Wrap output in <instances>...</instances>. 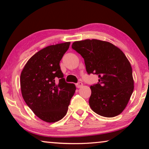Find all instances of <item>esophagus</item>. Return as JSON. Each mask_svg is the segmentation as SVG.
<instances>
[{"instance_id": "obj_1", "label": "esophagus", "mask_w": 149, "mask_h": 149, "mask_svg": "<svg viewBox=\"0 0 149 149\" xmlns=\"http://www.w3.org/2000/svg\"><path fill=\"white\" fill-rule=\"evenodd\" d=\"M83 85V83H81V82H78L77 83H76V87H77V88H81Z\"/></svg>"}]
</instances>
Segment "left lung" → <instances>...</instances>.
Returning <instances> with one entry per match:
<instances>
[{
    "instance_id": "obj_1",
    "label": "left lung",
    "mask_w": 149,
    "mask_h": 149,
    "mask_svg": "<svg viewBox=\"0 0 149 149\" xmlns=\"http://www.w3.org/2000/svg\"><path fill=\"white\" fill-rule=\"evenodd\" d=\"M72 48L84 59L87 72L98 75V82L90 87L92 111L105 117L121 114L134 91L132 68L125 55L111 42L97 39L75 41Z\"/></svg>"
}]
</instances>
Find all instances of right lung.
Segmentation results:
<instances>
[{
  "label": "right lung",
  "instance_id": "add662e5",
  "mask_svg": "<svg viewBox=\"0 0 149 149\" xmlns=\"http://www.w3.org/2000/svg\"><path fill=\"white\" fill-rule=\"evenodd\" d=\"M70 42L50 45L40 50L26 63L20 75L22 97L42 121L54 123L66 115L76 90L66 83L60 62Z\"/></svg>",
  "mask_w": 149,
  "mask_h": 149
}]
</instances>
